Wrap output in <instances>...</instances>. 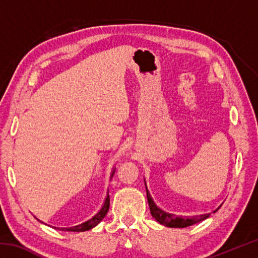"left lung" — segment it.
<instances>
[{"mask_svg": "<svg viewBox=\"0 0 258 258\" xmlns=\"http://www.w3.org/2000/svg\"><path fill=\"white\" fill-rule=\"evenodd\" d=\"M145 185H146L147 199H148V204H149L151 216L154 217L155 220L158 222V223L167 226V228H178V229L186 228V226L194 225L196 223H199V222L206 220V218H208L209 215H211V213H208V214H202V215H198V216L182 217V216H176V215H174V214L165 212V211H163V209H160L158 206H157L154 202V199L151 198V195H150L149 190H148L146 181H145ZM220 207H217L215 211H213V213L217 212L218 209H220Z\"/></svg>", "mask_w": 258, "mask_h": 258, "instance_id": "left-lung-1", "label": "left lung"}]
</instances>
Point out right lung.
Instances as JSON below:
<instances>
[{
	"mask_svg": "<svg viewBox=\"0 0 258 258\" xmlns=\"http://www.w3.org/2000/svg\"><path fill=\"white\" fill-rule=\"evenodd\" d=\"M113 173H115V168L112 169L110 177H112ZM109 204H110V199H109V192H107L106 199H104L102 207L100 208V211H99L97 214H95L94 216L91 217L90 220L83 222L82 224L72 226V228H58V229H60V230H66V231H69V232H84V231L93 229L94 226H97V225L100 223V222L102 221V218L107 215V213H108V211H109Z\"/></svg>",
	"mask_w": 258,
	"mask_h": 258,
	"instance_id": "obj_1",
	"label": "right lung"
}]
</instances>
